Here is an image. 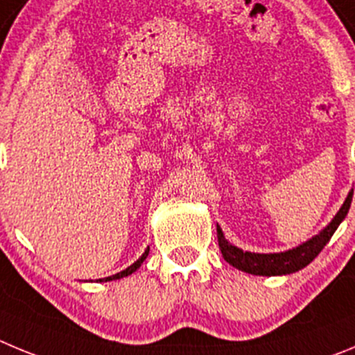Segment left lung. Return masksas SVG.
I'll return each mask as SVG.
<instances>
[{
    "instance_id": "1",
    "label": "left lung",
    "mask_w": 355,
    "mask_h": 355,
    "mask_svg": "<svg viewBox=\"0 0 355 355\" xmlns=\"http://www.w3.org/2000/svg\"><path fill=\"white\" fill-rule=\"evenodd\" d=\"M352 194L354 189L350 191L349 196L345 198L343 205L338 210L336 216L333 217V221L329 223L318 235L302 242L297 248L288 249V251H281V253H251V251H242L241 248L230 244L226 241L221 226L217 225V242H219V248H221L223 258L230 265H233L235 269L242 270V272L254 274V276H286V274H293L297 270L304 269L306 265H309L318 257V253L331 241L333 233L336 232L341 221L347 217L350 203H352Z\"/></svg>"
}]
</instances>
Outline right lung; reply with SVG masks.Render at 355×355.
I'll return each instance as SVG.
<instances>
[{
    "mask_svg": "<svg viewBox=\"0 0 355 355\" xmlns=\"http://www.w3.org/2000/svg\"><path fill=\"white\" fill-rule=\"evenodd\" d=\"M148 251H150V248H146L145 249V253L141 254V257L138 258V260L134 261L132 265H129V267H127L125 270H122V272H116V274H113V276H107V277H102V279H98L102 283V281H113V279H122V277H125V276H130V274L132 272H136V270L139 269V267H141V263L143 261L146 260V257H148Z\"/></svg>",
    "mask_w": 355,
    "mask_h": 355,
    "instance_id": "right-lung-1",
    "label": "right lung"
}]
</instances>
